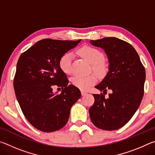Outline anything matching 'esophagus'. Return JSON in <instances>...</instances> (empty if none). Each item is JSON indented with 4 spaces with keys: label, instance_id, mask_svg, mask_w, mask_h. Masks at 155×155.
<instances>
[{
    "label": "esophagus",
    "instance_id": "obj_1",
    "mask_svg": "<svg viewBox=\"0 0 155 155\" xmlns=\"http://www.w3.org/2000/svg\"><path fill=\"white\" fill-rule=\"evenodd\" d=\"M86 94H87V92H86V91H81V95H82L83 96H85Z\"/></svg>",
    "mask_w": 155,
    "mask_h": 155
}]
</instances>
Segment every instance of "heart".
Returning a JSON list of instances; mask_svg holds the SVG:
<instances>
[{
	"label": "heart",
	"mask_w": 155,
	"mask_h": 155,
	"mask_svg": "<svg viewBox=\"0 0 155 155\" xmlns=\"http://www.w3.org/2000/svg\"><path fill=\"white\" fill-rule=\"evenodd\" d=\"M78 54L85 58L91 64L92 70L97 74L103 75L106 72L107 67L103 62L104 56L102 52L96 48L91 46H83L78 51ZM72 54L66 52L59 59V67L64 72L69 74L72 70ZM96 82V78L94 75L87 77L75 76L72 78V83L75 87L82 90H87Z\"/></svg>",
	"instance_id": "obj_1"
}]
</instances>
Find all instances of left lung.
<instances>
[{
  "label": "left lung",
  "instance_id": "1",
  "mask_svg": "<svg viewBox=\"0 0 155 155\" xmlns=\"http://www.w3.org/2000/svg\"><path fill=\"white\" fill-rule=\"evenodd\" d=\"M90 44L104 50L109 64V72L95 87L103 94L111 91L107 98L103 94H93L90 119L101 129L117 130L129 121L140 105L145 68L137 51L127 41L111 37L90 40Z\"/></svg>",
  "mask_w": 155,
  "mask_h": 155
}]
</instances>
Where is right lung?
<instances>
[{"label":"right lung","instance_id":"obj_1","mask_svg":"<svg viewBox=\"0 0 155 155\" xmlns=\"http://www.w3.org/2000/svg\"><path fill=\"white\" fill-rule=\"evenodd\" d=\"M81 41L44 39L18 59L14 80L15 96L25 117L37 129H61L68 122L71 107L81 98L79 89L68 85L67 76L59 64L63 54ZM54 84L62 87L61 94L53 93Z\"/></svg>","mask_w":155,"mask_h":155}]
</instances>
